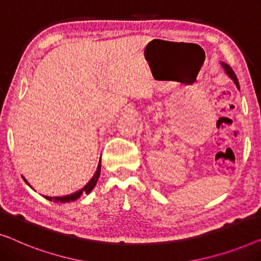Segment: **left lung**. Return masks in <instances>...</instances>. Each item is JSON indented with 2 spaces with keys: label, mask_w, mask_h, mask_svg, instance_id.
Listing matches in <instances>:
<instances>
[{
  "label": "left lung",
  "mask_w": 261,
  "mask_h": 261,
  "mask_svg": "<svg viewBox=\"0 0 261 261\" xmlns=\"http://www.w3.org/2000/svg\"><path fill=\"white\" fill-rule=\"evenodd\" d=\"M221 67L224 68V70H225V73L228 75L229 77L232 79L233 80V82L234 84H236V86H237V88L238 89H240V86H239V82H238V79H237V75L234 74V71H233V69L231 67H229L227 63H225V62H221Z\"/></svg>",
  "instance_id": "8db88e82"
}]
</instances>
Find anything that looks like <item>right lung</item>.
Here are the masks:
<instances>
[{
	"label": "right lung",
	"instance_id": "add662e5",
	"mask_svg": "<svg viewBox=\"0 0 261 261\" xmlns=\"http://www.w3.org/2000/svg\"><path fill=\"white\" fill-rule=\"evenodd\" d=\"M100 172H101V159H100V161H99V165H97L96 172L94 173L93 177L88 181V182L86 184L85 187L81 188V190L74 192V193H71V194L62 195V196H49V195H43V196H44V198H46L47 200H49V201H54V202H62V203H65V202L75 201V200L80 198V196H81L82 194H89L90 192L93 191V188L95 187L97 180H99ZM22 177H23V180L25 181V184H27L30 188H33L32 186H30V184L28 182V181L25 180V177H24V176H22Z\"/></svg>",
	"mask_w": 261,
	"mask_h": 261
}]
</instances>
